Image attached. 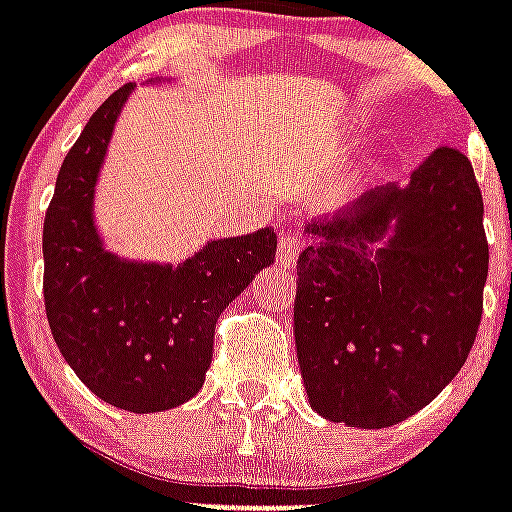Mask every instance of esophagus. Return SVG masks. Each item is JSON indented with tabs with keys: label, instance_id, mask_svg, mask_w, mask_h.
I'll return each mask as SVG.
<instances>
[{
	"label": "esophagus",
	"instance_id": "esophagus-1",
	"mask_svg": "<svg viewBox=\"0 0 512 512\" xmlns=\"http://www.w3.org/2000/svg\"><path fill=\"white\" fill-rule=\"evenodd\" d=\"M299 252H302V242L294 231H281L278 236V265L281 268H294Z\"/></svg>",
	"mask_w": 512,
	"mask_h": 512
}]
</instances>
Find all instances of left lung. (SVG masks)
Masks as SVG:
<instances>
[{"mask_svg":"<svg viewBox=\"0 0 512 512\" xmlns=\"http://www.w3.org/2000/svg\"><path fill=\"white\" fill-rule=\"evenodd\" d=\"M294 342L326 421L386 429L458 376L484 307V199L463 152L434 149L407 186L305 223Z\"/></svg>","mask_w":512,"mask_h":512,"instance_id":"8db88e82","label":"left lung"}]
</instances>
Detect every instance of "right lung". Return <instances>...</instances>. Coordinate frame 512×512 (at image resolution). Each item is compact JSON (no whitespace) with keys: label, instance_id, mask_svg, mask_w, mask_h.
Wrapping results in <instances>:
<instances>
[{"label":"right lung","instance_id":"add662e5","mask_svg":"<svg viewBox=\"0 0 512 512\" xmlns=\"http://www.w3.org/2000/svg\"><path fill=\"white\" fill-rule=\"evenodd\" d=\"M131 91L134 83L107 97L62 160L44 218V307L65 363L99 400L162 413L202 389L215 323L276 260V234L210 239L178 265L107 252L94 191Z\"/></svg>","mask_w":512,"mask_h":512}]
</instances>
